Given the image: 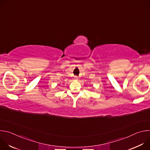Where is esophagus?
<instances>
[{
  "instance_id": "obj_1",
  "label": "esophagus",
  "mask_w": 150,
  "mask_h": 150,
  "mask_svg": "<svg viewBox=\"0 0 150 150\" xmlns=\"http://www.w3.org/2000/svg\"><path fill=\"white\" fill-rule=\"evenodd\" d=\"M78 79V76H75V79Z\"/></svg>"
}]
</instances>
